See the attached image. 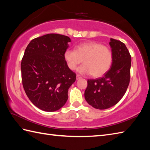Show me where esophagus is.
<instances>
[{"label":"esophagus","instance_id":"34e87169","mask_svg":"<svg viewBox=\"0 0 150 150\" xmlns=\"http://www.w3.org/2000/svg\"><path fill=\"white\" fill-rule=\"evenodd\" d=\"M76 78H77V80H79V79H81V76H79V75H77V76H76Z\"/></svg>","mask_w":150,"mask_h":150}]
</instances>
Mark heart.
Instances as JSON below:
<instances>
[{
    "label": "heart",
    "mask_w": 150,
    "mask_h": 150,
    "mask_svg": "<svg viewBox=\"0 0 150 150\" xmlns=\"http://www.w3.org/2000/svg\"><path fill=\"white\" fill-rule=\"evenodd\" d=\"M64 58L71 70H74L82 62L84 63L77 71L81 74L99 77L110 69L113 61V53L109 47L90 41L79 44L75 50H67Z\"/></svg>",
    "instance_id": "heart-1"
}]
</instances>
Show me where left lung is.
Returning a JSON list of instances; mask_svg holds the SVG:
<instances>
[{
  "label": "left lung",
  "instance_id": "left-lung-1",
  "mask_svg": "<svg viewBox=\"0 0 150 150\" xmlns=\"http://www.w3.org/2000/svg\"><path fill=\"white\" fill-rule=\"evenodd\" d=\"M113 53L110 69L104 77L88 79L84 91L87 103L96 109L105 110L119 103L128 89L130 80L131 55L125 44L110 39Z\"/></svg>",
  "mask_w": 150,
  "mask_h": 150
}]
</instances>
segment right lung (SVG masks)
<instances>
[{
  "label": "right lung",
  "instance_id": "right-lung-1",
  "mask_svg": "<svg viewBox=\"0 0 150 150\" xmlns=\"http://www.w3.org/2000/svg\"><path fill=\"white\" fill-rule=\"evenodd\" d=\"M70 42L68 37L50 33L33 39L25 50L21 62L22 85L31 103L43 111L60 109L76 80L64 58Z\"/></svg>",
  "mask_w": 150,
  "mask_h": 150
}]
</instances>
